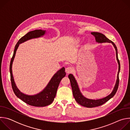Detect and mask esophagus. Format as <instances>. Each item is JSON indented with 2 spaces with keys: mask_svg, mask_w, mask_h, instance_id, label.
Here are the masks:
<instances>
[{
  "mask_svg": "<svg viewBox=\"0 0 130 130\" xmlns=\"http://www.w3.org/2000/svg\"><path fill=\"white\" fill-rule=\"evenodd\" d=\"M73 70V69H72V67H67L66 68V70H65V71L67 73V75H68V74H69V73L71 72Z\"/></svg>",
  "mask_w": 130,
  "mask_h": 130,
  "instance_id": "1",
  "label": "esophagus"
}]
</instances>
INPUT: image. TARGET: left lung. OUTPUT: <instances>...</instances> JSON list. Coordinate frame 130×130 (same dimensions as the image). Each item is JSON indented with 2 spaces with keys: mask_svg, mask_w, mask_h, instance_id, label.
<instances>
[{
  "mask_svg": "<svg viewBox=\"0 0 130 130\" xmlns=\"http://www.w3.org/2000/svg\"><path fill=\"white\" fill-rule=\"evenodd\" d=\"M91 34L93 35L95 37V39L96 42L98 43H112V45L114 46L115 50H116V58L117 61L118 63V71L117 74V80L116 82L115 85L114 87V89L111 93L108 95L107 96L103 98L102 99H90L86 98L81 93L80 91V90L79 89L78 84L77 83V82L75 78L72 74H69L68 75V78L70 80L71 86L72 90V94L73 96L75 98L76 101L78 103H79L80 105L83 106L84 107H94L98 106H100L105 102H106L107 101H108L110 99L112 98L115 95L116 92L118 89V85H119V73L120 70V62L119 61L118 58V52H117V48L115 44L110 40L108 39L103 34L99 32H91Z\"/></svg>",
  "mask_w": 130,
  "mask_h": 130,
  "instance_id": "8db88e82",
  "label": "left lung"
}]
</instances>
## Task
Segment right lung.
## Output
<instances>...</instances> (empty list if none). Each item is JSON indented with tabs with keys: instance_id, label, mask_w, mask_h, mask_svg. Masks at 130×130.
Instances as JSON below:
<instances>
[{
	"instance_id": "obj_1",
	"label": "right lung",
	"mask_w": 130,
	"mask_h": 130,
	"mask_svg": "<svg viewBox=\"0 0 130 130\" xmlns=\"http://www.w3.org/2000/svg\"><path fill=\"white\" fill-rule=\"evenodd\" d=\"M46 33V31L42 30H35L29 32L18 41L15 45L13 57L11 59L10 65V72L12 87L15 95L27 104L38 107L47 106L52 103L57 94L59 84L63 78L66 75L65 68L63 67L55 73L52 77L47 85L39 93L34 95H28L22 92L17 87L14 82L12 73V64L15 56L17 49L20 44L28 40L40 38Z\"/></svg>"
}]
</instances>
